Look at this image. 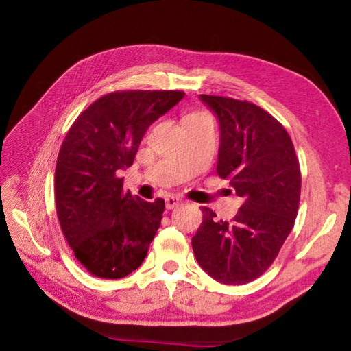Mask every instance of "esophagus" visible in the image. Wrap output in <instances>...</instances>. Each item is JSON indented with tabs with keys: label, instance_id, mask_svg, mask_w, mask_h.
Segmentation results:
<instances>
[{
	"label": "esophagus",
	"instance_id": "1",
	"mask_svg": "<svg viewBox=\"0 0 351 351\" xmlns=\"http://www.w3.org/2000/svg\"><path fill=\"white\" fill-rule=\"evenodd\" d=\"M181 204H182V200L175 197V196H169L166 199V208H167V210H173V208H176L178 205H181Z\"/></svg>",
	"mask_w": 351,
	"mask_h": 351
}]
</instances>
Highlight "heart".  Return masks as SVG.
<instances>
[{
	"mask_svg": "<svg viewBox=\"0 0 351 351\" xmlns=\"http://www.w3.org/2000/svg\"><path fill=\"white\" fill-rule=\"evenodd\" d=\"M199 116H202V114H190V116L185 117V121H187V119H191V117H199Z\"/></svg>",
	"mask_w": 351,
	"mask_h": 351,
	"instance_id": "b5f03b06",
	"label": "heart"
}]
</instances>
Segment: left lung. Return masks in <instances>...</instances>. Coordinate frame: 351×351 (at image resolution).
I'll return each mask as SVG.
<instances>
[{"label":"left lung","mask_w":351,"mask_h":351,"mask_svg":"<svg viewBox=\"0 0 351 351\" xmlns=\"http://www.w3.org/2000/svg\"><path fill=\"white\" fill-rule=\"evenodd\" d=\"M220 123L217 175L243 199L235 217L217 220L204 206L191 238L199 265L225 285L259 278L278 256L299 211L302 175L289 134L247 101L200 95Z\"/></svg>","instance_id":"8db88e82"}]
</instances>
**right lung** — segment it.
Masks as SVG:
<instances>
[{
	"label": "right lung",
	"mask_w": 351,
	"mask_h": 351,
	"mask_svg": "<svg viewBox=\"0 0 351 351\" xmlns=\"http://www.w3.org/2000/svg\"><path fill=\"white\" fill-rule=\"evenodd\" d=\"M184 95L178 90L104 95L66 134L56 166L57 217L73 255L96 278H125L146 258L166 205L162 199L146 202L125 191L119 175L132 166L149 126Z\"/></svg>",
	"instance_id": "obj_1"
}]
</instances>
